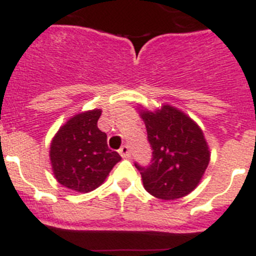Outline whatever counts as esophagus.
<instances>
[{"mask_svg": "<svg viewBox=\"0 0 256 256\" xmlns=\"http://www.w3.org/2000/svg\"><path fill=\"white\" fill-rule=\"evenodd\" d=\"M119 154H120L122 158H124V159H128V158H130V148L126 146V144H123L120 148H119Z\"/></svg>", "mask_w": 256, "mask_h": 256, "instance_id": "34e87169", "label": "esophagus"}]
</instances>
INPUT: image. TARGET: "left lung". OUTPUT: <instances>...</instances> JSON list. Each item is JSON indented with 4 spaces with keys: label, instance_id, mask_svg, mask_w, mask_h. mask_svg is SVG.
<instances>
[{
    "label": "left lung",
    "instance_id": "1",
    "mask_svg": "<svg viewBox=\"0 0 256 256\" xmlns=\"http://www.w3.org/2000/svg\"><path fill=\"white\" fill-rule=\"evenodd\" d=\"M152 148L148 166L134 164L144 190L162 200L188 195L202 180L210 162V150L196 122L172 105L155 112L140 108Z\"/></svg>",
    "mask_w": 256,
    "mask_h": 256
}]
</instances>
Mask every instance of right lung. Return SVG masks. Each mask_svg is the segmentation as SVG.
<instances>
[{"label":"right lung","instance_id":"add662e5","mask_svg":"<svg viewBox=\"0 0 256 256\" xmlns=\"http://www.w3.org/2000/svg\"><path fill=\"white\" fill-rule=\"evenodd\" d=\"M101 108L78 112L60 126L51 144L50 160L60 184L87 194L101 186L122 158L108 148V136L97 126Z\"/></svg>","mask_w":256,"mask_h":256}]
</instances>
